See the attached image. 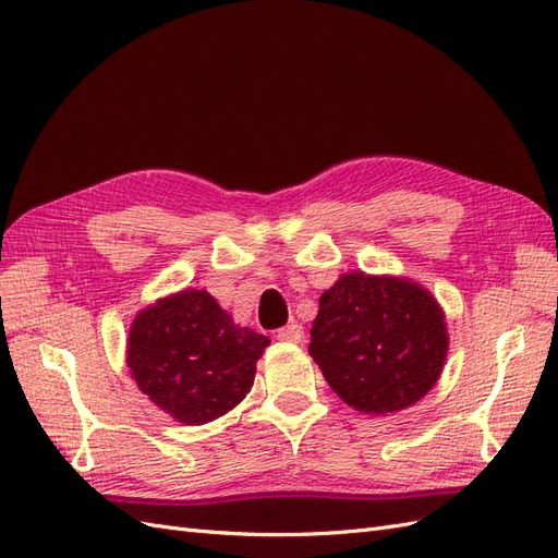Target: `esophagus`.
<instances>
[{"mask_svg":"<svg viewBox=\"0 0 558 558\" xmlns=\"http://www.w3.org/2000/svg\"><path fill=\"white\" fill-rule=\"evenodd\" d=\"M278 339L280 341H290V343H299L301 339H304V327H301L299 323H290L278 329Z\"/></svg>","mask_w":558,"mask_h":558,"instance_id":"esophagus-1","label":"esophagus"}]
</instances>
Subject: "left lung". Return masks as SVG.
I'll list each match as a JSON object with an SVG mask.
<instances>
[{"mask_svg": "<svg viewBox=\"0 0 558 558\" xmlns=\"http://www.w3.org/2000/svg\"><path fill=\"white\" fill-rule=\"evenodd\" d=\"M449 333L435 296L395 276H341L320 296L308 353L329 388L362 413L416 404L444 369Z\"/></svg>", "mask_w": 558, "mask_h": 558, "instance_id": "obj_1", "label": "left lung"}]
</instances>
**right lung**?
<instances>
[{"label":"right lung","instance_id":"right-lung-1","mask_svg":"<svg viewBox=\"0 0 558 558\" xmlns=\"http://www.w3.org/2000/svg\"><path fill=\"white\" fill-rule=\"evenodd\" d=\"M268 343L264 333L238 327L205 290H182L137 313L125 362L158 409L203 425L243 402Z\"/></svg>","mask_w":558,"mask_h":558}]
</instances>
